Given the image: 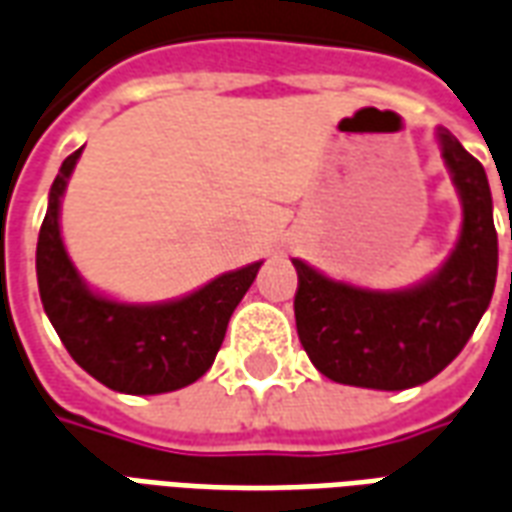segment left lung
<instances>
[{"mask_svg": "<svg viewBox=\"0 0 512 512\" xmlns=\"http://www.w3.org/2000/svg\"><path fill=\"white\" fill-rule=\"evenodd\" d=\"M439 139L463 202L461 238L439 274L411 290L378 293L293 260L299 340L337 384L386 392L425 384L461 354L491 304L499 249L488 178L450 131L439 128Z\"/></svg>", "mask_w": 512, "mask_h": 512, "instance_id": "obj_1", "label": "left lung"}]
</instances>
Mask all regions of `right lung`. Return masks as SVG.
Wrapping results in <instances>:
<instances>
[{
	"label": "right lung",
	"instance_id": "1",
	"mask_svg": "<svg viewBox=\"0 0 512 512\" xmlns=\"http://www.w3.org/2000/svg\"><path fill=\"white\" fill-rule=\"evenodd\" d=\"M76 150L62 161L38 235V288L43 310L73 362L126 395H161L194 384L222 348L230 315L263 263L222 274L186 299L134 307L95 296L76 274L60 238V197Z\"/></svg>",
	"mask_w": 512,
	"mask_h": 512
}]
</instances>
